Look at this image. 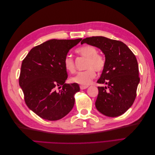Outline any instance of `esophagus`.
I'll use <instances>...</instances> for the list:
<instances>
[{
  "label": "esophagus",
  "instance_id": "34e87169",
  "mask_svg": "<svg viewBox=\"0 0 155 155\" xmlns=\"http://www.w3.org/2000/svg\"><path fill=\"white\" fill-rule=\"evenodd\" d=\"M88 88V86H83V85H80V89L81 90H84V89H85Z\"/></svg>",
  "mask_w": 155,
  "mask_h": 155
}]
</instances>
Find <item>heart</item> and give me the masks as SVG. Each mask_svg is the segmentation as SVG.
<instances>
[{
    "label": "heart",
    "instance_id": "heart-1",
    "mask_svg": "<svg viewBox=\"0 0 155 155\" xmlns=\"http://www.w3.org/2000/svg\"><path fill=\"white\" fill-rule=\"evenodd\" d=\"M76 53L81 57L85 58L87 61L85 64L86 70L78 72L70 78V81L81 85H88L95 78L96 72H102L105 68V58L101 54L97 53V50L94 46L85 45L81 46L76 50ZM64 67L67 71L73 73L75 71L74 59L71 55L67 54L63 60Z\"/></svg>",
    "mask_w": 155,
    "mask_h": 155
}]
</instances>
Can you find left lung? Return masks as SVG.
<instances>
[{
  "instance_id": "1",
  "label": "left lung",
  "mask_w": 155,
  "mask_h": 155,
  "mask_svg": "<svg viewBox=\"0 0 155 155\" xmlns=\"http://www.w3.org/2000/svg\"><path fill=\"white\" fill-rule=\"evenodd\" d=\"M99 48L105 56L106 64L97 83L95 105L97 110L109 117L123 114L132 106L140 82L137 58L123 42L102 36L87 37L81 44Z\"/></svg>"
}]
</instances>
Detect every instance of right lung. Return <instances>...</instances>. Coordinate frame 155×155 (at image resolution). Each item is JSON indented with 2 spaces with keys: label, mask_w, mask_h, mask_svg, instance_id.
I'll use <instances>...</instances> for the list:
<instances>
[{
  "label": "right lung",
  "mask_w": 155,
  "mask_h": 155,
  "mask_svg": "<svg viewBox=\"0 0 155 155\" xmlns=\"http://www.w3.org/2000/svg\"><path fill=\"white\" fill-rule=\"evenodd\" d=\"M82 39H51L33 48L21 64L19 85L28 107L41 118L55 121L72 109L76 83L67 84L63 60Z\"/></svg>",
  "instance_id": "right-lung-1"
}]
</instances>
